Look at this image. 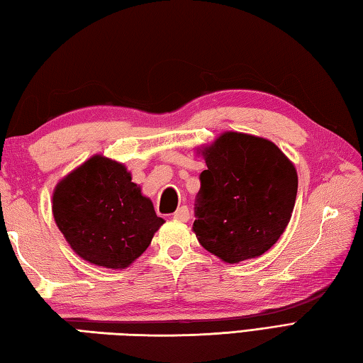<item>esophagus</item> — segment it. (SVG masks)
<instances>
[{
    "label": "esophagus",
    "instance_id": "esophagus-1",
    "mask_svg": "<svg viewBox=\"0 0 363 363\" xmlns=\"http://www.w3.org/2000/svg\"><path fill=\"white\" fill-rule=\"evenodd\" d=\"M173 219L177 222H187L190 219V213H189L187 206H181L179 209H177L173 214Z\"/></svg>",
    "mask_w": 363,
    "mask_h": 363
}]
</instances>
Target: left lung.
<instances>
[{
	"instance_id": "1",
	"label": "left lung",
	"mask_w": 363,
	"mask_h": 363,
	"mask_svg": "<svg viewBox=\"0 0 363 363\" xmlns=\"http://www.w3.org/2000/svg\"><path fill=\"white\" fill-rule=\"evenodd\" d=\"M194 232L200 245L225 263L255 259L284 233L295 206L298 176L274 143L225 131L200 149Z\"/></svg>"
}]
</instances>
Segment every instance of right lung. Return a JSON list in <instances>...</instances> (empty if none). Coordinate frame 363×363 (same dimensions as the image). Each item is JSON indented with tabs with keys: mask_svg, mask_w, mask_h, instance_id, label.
<instances>
[{
	"mask_svg": "<svg viewBox=\"0 0 363 363\" xmlns=\"http://www.w3.org/2000/svg\"><path fill=\"white\" fill-rule=\"evenodd\" d=\"M52 213L68 245L96 267L123 269L164 222L125 164L94 155L57 184Z\"/></svg>",
	"mask_w": 363,
	"mask_h": 363,
	"instance_id": "right-lung-1",
	"label": "right lung"
}]
</instances>
